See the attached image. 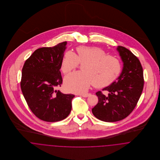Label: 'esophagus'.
I'll list each match as a JSON object with an SVG mask.
<instances>
[{"label":"esophagus","mask_w":160,"mask_h":160,"mask_svg":"<svg viewBox=\"0 0 160 160\" xmlns=\"http://www.w3.org/2000/svg\"><path fill=\"white\" fill-rule=\"evenodd\" d=\"M81 96H82L84 98H86V97H88L90 95V93H83V94H80Z\"/></svg>","instance_id":"1"}]
</instances>
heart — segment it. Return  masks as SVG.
<instances>
[{
	"mask_svg": "<svg viewBox=\"0 0 160 160\" xmlns=\"http://www.w3.org/2000/svg\"><path fill=\"white\" fill-rule=\"evenodd\" d=\"M77 54L71 51L66 52L61 62V68L64 74H68L83 63V71L76 72L65 78V86L69 91L83 93L93 83L102 88L113 83L122 71L120 60L98 47L80 46L76 48Z\"/></svg>",
	"mask_w": 160,
	"mask_h": 160,
	"instance_id": "heart-1",
	"label": "heart"
}]
</instances>
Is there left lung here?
<instances>
[{"label":"left lung","instance_id":"left-lung-1","mask_svg":"<svg viewBox=\"0 0 160 160\" xmlns=\"http://www.w3.org/2000/svg\"><path fill=\"white\" fill-rule=\"evenodd\" d=\"M123 62V68L117 80L102 91H98V104L92 109L93 115L105 122L119 121L127 118L136 106L144 86L141 63L128 49L122 46L117 48Z\"/></svg>","mask_w":160,"mask_h":160}]
</instances>
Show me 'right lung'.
Listing matches in <instances>:
<instances>
[{
  "label": "right lung",
  "mask_w": 160,
  "mask_h": 160,
  "mask_svg": "<svg viewBox=\"0 0 160 160\" xmlns=\"http://www.w3.org/2000/svg\"><path fill=\"white\" fill-rule=\"evenodd\" d=\"M67 42L52 47L36 50L25 61L22 68L21 89L32 112L46 122L65 119L72 108L73 94L56 91L62 83L61 62Z\"/></svg>",
  "instance_id": "1"
}]
</instances>
